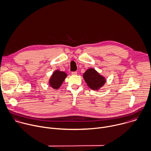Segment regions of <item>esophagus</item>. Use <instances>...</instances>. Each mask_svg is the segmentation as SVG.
I'll list each match as a JSON object with an SVG mask.
<instances>
[{
  "label": "esophagus",
  "mask_w": 151,
  "mask_h": 151,
  "mask_svg": "<svg viewBox=\"0 0 151 151\" xmlns=\"http://www.w3.org/2000/svg\"><path fill=\"white\" fill-rule=\"evenodd\" d=\"M71 74L72 75H77V73L76 72V71H73V72H71Z\"/></svg>",
  "instance_id": "esophagus-1"
}]
</instances>
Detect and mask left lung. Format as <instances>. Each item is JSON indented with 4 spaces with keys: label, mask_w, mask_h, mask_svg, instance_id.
<instances>
[{
    "label": "left lung",
    "mask_w": 151,
    "mask_h": 151,
    "mask_svg": "<svg viewBox=\"0 0 151 151\" xmlns=\"http://www.w3.org/2000/svg\"><path fill=\"white\" fill-rule=\"evenodd\" d=\"M87 86L92 90H98L105 83V79L93 68L88 69L83 74Z\"/></svg>",
    "instance_id": "obj_1"
}]
</instances>
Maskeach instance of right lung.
<instances>
[{
  "mask_svg": "<svg viewBox=\"0 0 151 151\" xmlns=\"http://www.w3.org/2000/svg\"><path fill=\"white\" fill-rule=\"evenodd\" d=\"M67 77V74L58 70L55 71L49 80V84L55 89H58L61 86L63 82Z\"/></svg>",
  "mask_w": 151,
  "mask_h": 151,
  "instance_id": "obj_1",
  "label": "right lung"
}]
</instances>
